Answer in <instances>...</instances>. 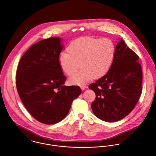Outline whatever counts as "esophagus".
<instances>
[{"mask_svg": "<svg viewBox=\"0 0 156 156\" xmlns=\"http://www.w3.org/2000/svg\"><path fill=\"white\" fill-rule=\"evenodd\" d=\"M80 87L83 90H84L87 88V86L86 85H81V86H80Z\"/></svg>", "mask_w": 156, "mask_h": 156, "instance_id": "obj_1", "label": "esophagus"}]
</instances>
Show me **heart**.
<instances>
[{
    "instance_id": "obj_1",
    "label": "heart",
    "mask_w": 156,
    "mask_h": 156,
    "mask_svg": "<svg viewBox=\"0 0 156 156\" xmlns=\"http://www.w3.org/2000/svg\"><path fill=\"white\" fill-rule=\"evenodd\" d=\"M67 51H62L59 62L62 70L69 76L73 75L72 83L83 85L94 78L105 75L109 70L115 55V47L108 39L94 37H81L73 41L67 47Z\"/></svg>"
}]
</instances>
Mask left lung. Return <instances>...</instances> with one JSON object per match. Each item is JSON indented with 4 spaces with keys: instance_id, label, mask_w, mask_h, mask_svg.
I'll return each instance as SVG.
<instances>
[{
    "instance_id": "1",
    "label": "left lung",
    "mask_w": 156,
    "mask_h": 156,
    "mask_svg": "<svg viewBox=\"0 0 156 156\" xmlns=\"http://www.w3.org/2000/svg\"><path fill=\"white\" fill-rule=\"evenodd\" d=\"M139 56L121 39L108 73L89 85L95 93L94 114L107 122L119 121L134 108L142 94V69Z\"/></svg>"
}]
</instances>
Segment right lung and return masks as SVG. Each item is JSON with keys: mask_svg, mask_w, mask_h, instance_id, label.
Here are the masks:
<instances>
[{"mask_svg": "<svg viewBox=\"0 0 156 156\" xmlns=\"http://www.w3.org/2000/svg\"><path fill=\"white\" fill-rule=\"evenodd\" d=\"M61 39L52 37L32 45L22 56L16 85L22 103L38 122L53 125L67 115L74 99L81 93L78 86H66L59 56Z\"/></svg>", "mask_w": 156, "mask_h": 156, "instance_id": "1", "label": "right lung"}]
</instances>
